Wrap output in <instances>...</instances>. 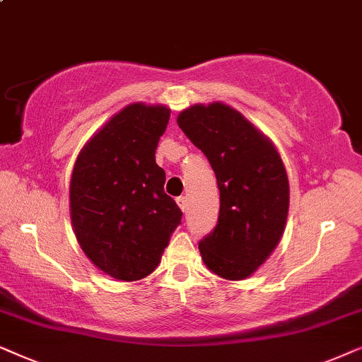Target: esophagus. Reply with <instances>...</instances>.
Listing matches in <instances>:
<instances>
[{
    "instance_id": "obj_1",
    "label": "esophagus",
    "mask_w": 362,
    "mask_h": 362,
    "mask_svg": "<svg viewBox=\"0 0 362 362\" xmlns=\"http://www.w3.org/2000/svg\"><path fill=\"white\" fill-rule=\"evenodd\" d=\"M175 200H177V205L182 209V211H185L187 210V197L180 195V197H177Z\"/></svg>"
}]
</instances>
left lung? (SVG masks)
Masks as SVG:
<instances>
[{
	"instance_id": "obj_1",
	"label": "left lung",
	"mask_w": 362,
	"mask_h": 362,
	"mask_svg": "<svg viewBox=\"0 0 362 362\" xmlns=\"http://www.w3.org/2000/svg\"><path fill=\"white\" fill-rule=\"evenodd\" d=\"M209 158L220 190L218 221L200 240L206 268L237 281L257 272L285 231L290 184L273 142L223 103L195 104L177 117Z\"/></svg>"
}]
</instances>
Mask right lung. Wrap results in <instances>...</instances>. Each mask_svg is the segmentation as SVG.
I'll return each mask as SVG.
<instances>
[{"label":"right lung","mask_w":362,"mask_h":362,"mask_svg":"<svg viewBox=\"0 0 362 362\" xmlns=\"http://www.w3.org/2000/svg\"><path fill=\"white\" fill-rule=\"evenodd\" d=\"M170 109L129 104L89 139L72 168L71 221L90 262L120 281H137L160 263L182 210L163 192L156 163Z\"/></svg>","instance_id":"obj_1"}]
</instances>
